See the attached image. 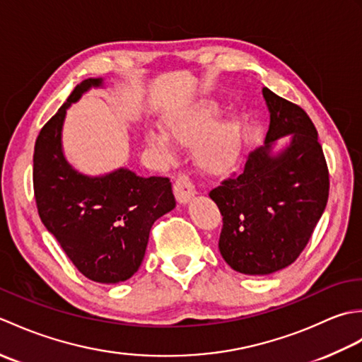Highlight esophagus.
Wrapping results in <instances>:
<instances>
[{
    "label": "esophagus",
    "instance_id": "34e87169",
    "mask_svg": "<svg viewBox=\"0 0 362 362\" xmlns=\"http://www.w3.org/2000/svg\"><path fill=\"white\" fill-rule=\"evenodd\" d=\"M174 193L177 196V201L182 204L189 202L191 199L196 194V188L194 183L191 180V177L185 173H179L175 175L174 180Z\"/></svg>",
    "mask_w": 362,
    "mask_h": 362
}]
</instances>
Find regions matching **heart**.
<instances>
[{"instance_id": "b5f03b06", "label": "heart", "mask_w": 362, "mask_h": 362, "mask_svg": "<svg viewBox=\"0 0 362 362\" xmlns=\"http://www.w3.org/2000/svg\"><path fill=\"white\" fill-rule=\"evenodd\" d=\"M219 107L214 103H202L187 110L169 113L163 119L166 132L182 144H194L197 163L210 173H222L233 165L240 151V127L233 119H218ZM146 141L163 156H171V143L157 130L146 132Z\"/></svg>"}]
</instances>
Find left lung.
Listing matches in <instances>:
<instances>
[{
	"mask_svg": "<svg viewBox=\"0 0 362 362\" xmlns=\"http://www.w3.org/2000/svg\"><path fill=\"white\" fill-rule=\"evenodd\" d=\"M271 124L263 148L250 152L240 174L210 191L222 214L219 252L247 275H267L289 266L308 244L324 213L329 173L317 130L297 104L263 88ZM291 133L276 158L272 143Z\"/></svg>",
	"mask_w": 362,
	"mask_h": 362,
	"instance_id": "left-lung-1",
	"label": "left lung"
}]
</instances>
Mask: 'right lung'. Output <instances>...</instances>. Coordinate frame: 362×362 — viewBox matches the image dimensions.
<instances>
[{
  "mask_svg": "<svg viewBox=\"0 0 362 362\" xmlns=\"http://www.w3.org/2000/svg\"><path fill=\"white\" fill-rule=\"evenodd\" d=\"M101 79L82 81L38 134L34 197L45 227L87 279L118 283L140 267L153 222L175 206L168 177H140L118 169L90 179L62 153L60 132L68 105Z\"/></svg>",
  "mask_w": 362,
  "mask_h": 362,
  "instance_id": "1",
  "label": "right lung"
}]
</instances>
